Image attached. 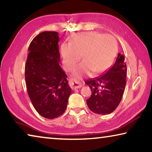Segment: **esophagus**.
<instances>
[{
	"label": "esophagus",
	"mask_w": 152,
	"mask_h": 152,
	"mask_svg": "<svg viewBox=\"0 0 152 152\" xmlns=\"http://www.w3.org/2000/svg\"><path fill=\"white\" fill-rule=\"evenodd\" d=\"M70 85L71 86L72 89H73V90L78 89L79 88H80V87L82 86V84L80 82V81L77 80L76 79H74V78L70 79Z\"/></svg>",
	"instance_id": "1"
}]
</instances>
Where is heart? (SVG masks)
Returning <instances> with one entry per match:
<instances>
[{
  "label": "heart",
  "instance_id": "obj_1",
  "mask_svg": "<svg viewBox=\"0 0 152 152\" xmlns=\"http://www.w3.org/2000/svg\"><path fill=\"white\" fill-rule=\"evenodd\" d=\"M116 43L111 35L96 32L78 33L69 44L61 47L62 62L66 70L71 71L80 60L83 61L74 69V75H91L92 72L101 73L109 68L114 60Z\"/></svg>",
  "mask_w": 152,
  "mask_h": 152
}]
</instances>
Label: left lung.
I'll list each match as a JSON object with an SVG mask.
<instances>
[{"label": "left lung", "mask_w": 152, "mask_h": 152, "mask_svg": "<svg viewBox=\"0 0 152 152\" xmlns=\"http://www.w3.org/2000/svg\"><path fill=\"white\" fill-rule=\"evenodd\" d=\"M127 65L125 57L118 53L116 61L105 73L86 80L92 94L86 103L90 110L99 115L110 114L121 101L126 85Z\"/></svg>", "instance_id": "1"}]
</instances>
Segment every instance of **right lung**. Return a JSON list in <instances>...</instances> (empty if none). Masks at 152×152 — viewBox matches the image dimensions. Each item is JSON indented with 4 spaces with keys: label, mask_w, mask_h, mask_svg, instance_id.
<instances>
[{
    "label": "right lung",
    "mask_w": 152,
    "mask_h": 152,
    "mask_svg": "<svg viewBox=\"0 0 152 152\" xmlns=\"http://www.w3.org/2000/svg\"><path fill=\"white\" fill-rule=\"evenodd\" d=\"M59 36L43 31L31 42L25 67L27 90L33 107L42 117L52 119L65 112L72 90L60 66Z\"/></svg>",
    "instance_id": "add662e5"
}]
</instances>
